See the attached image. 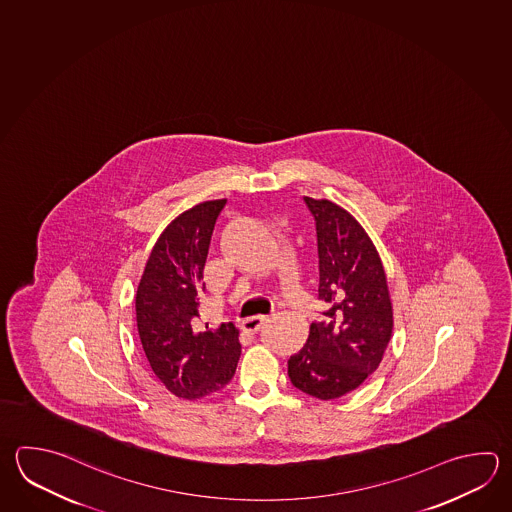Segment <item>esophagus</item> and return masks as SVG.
Listing matches in <instances>:
<instances>
[{"label": "esophagus", "instance_id": "esophagus-1", "mask_svg": "<svg viewBox=\"0 0 512 512\" xmlns=\"http://www.w3.org/2000/svg\"><path fill=\"white\" fill-rule=\"evenodd\" d=\"M267 321H269L267 316H252V318L241 321V327H243V331L252 332V334H254V332L260 331L261 327H263Z\"/></svg>", "mask_w": 512, "mask_h": 512}]
</instances>
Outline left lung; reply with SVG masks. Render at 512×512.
Returning <instances> with one entry per match:
<instances>
[{
    "instance_id": "8db88e82",
    "label": "left lung",
    "mask_w": 512,
    "mask_h": 512,
    "mask_svg": "<svg viewBox=\"0 0 512 512\" xmlns=\"http://www.w3.org/2000/svg\"><path fill=\"white\" fill-rule=\"evenodd\" d=\"M316 221L323 320L289 360L296 389L318 400H336L358 389L380 367L391 341L392 303L387 276L360 221L329 200L305 196Z\"/></svg>"
}]
</instances>
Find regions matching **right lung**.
<instances>
[{
  "instance_id": "obj_1",
  "label": "right lung",
  "mask_w": 512,
  "mask_h": 512,
  "mask_svg": "<svg viewBox=\"0 0 512 512\" xmlns=\"http://www.w3.org/2000/svg\"><path fill=\"white\" fill-rule=\"evenodd\" d=\"M227 200L203 201L165 227L136 291L141 345L156 378L183 400L221 391L240 360L234 323L209 327L200 316L203 267L214 223Z\"/></svg>"
}]
</instances>
